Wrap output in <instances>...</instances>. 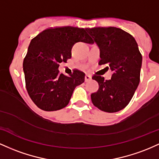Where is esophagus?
Returning a JSON list of instances; mask_svg holds the SVG:
<instances>
[{
	"label": "esophagus",
	"instance_id": "34e87169",
	"mask_svg": "<svg viewBox=\"0 0 159 159\" xmlns=\"http://www.w3.org/2000/svg\"><path fill=\"white\" fill-rule=\"evenodd\" d=\"M91 80H92V76H91L90 75H88V74L85 75V82L90 81Z\"/></svg>",
	"mask_w": 159,
	"mask_h": 159
}]
</instances>
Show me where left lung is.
Here are the masks:
<instances>
[{"label":"left lung","mask_w":159,"mask_h":159,"mask_svg":"<svg viewBox=\"0 0 159 159\" xmlns=\"http://www.w3.org/2000/svg\"><path fill=\"white\" fill-rule=\"evenodd\" d=\"M100 49L99 65H107L111 80L94 75L99 89L91 94L93 104L101 110L116 113L129 103L140 83L142 56L135 39L120 28H86ZM108 68V67H107Z\"/></svg>","instance_id":"obj_1"}]
</instances>
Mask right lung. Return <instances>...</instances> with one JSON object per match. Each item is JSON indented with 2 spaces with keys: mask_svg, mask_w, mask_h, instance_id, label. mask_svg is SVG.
<instances>
[{
  "mask_svg": "<svg viewBox=\"0 0 159 159\" xmlns=\"http://www.w3.org/2000/svg\"><path fill=\"white\" fill-rule=\"evenodd\" d=\"M77 42L91 43L84 28L59 27L49 28L33 38L23 61L26 89L33 102L45 111L65 107L77 85L85 81V74H59L61 62L71 58V49Z\"/></svg>",
  "mask_w": 159,
  "mask_h": 159,
  "instance_id": "right-lung-1",
  "label": "right lung"
}]
</instances>
